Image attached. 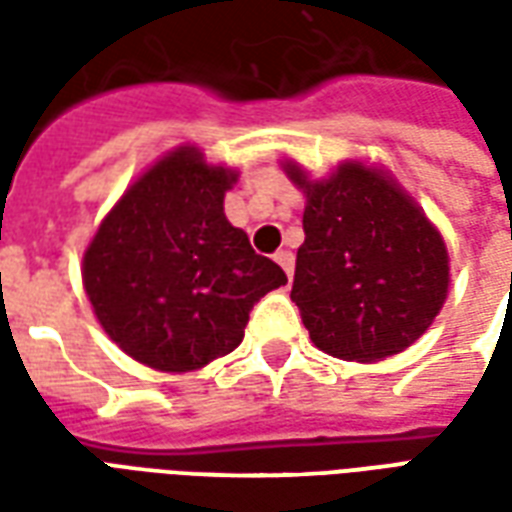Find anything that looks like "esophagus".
<instances>
[{
    "instance_id": "obj_1",
    "label": "esophagus",
    "mask_w": 512,
    "mask_h": 512,
    "mask_svg": "<svg viewBox=\"0 0 512 512\" xmlns=\"http://www.w3.org/2000/svg\"><path fill=\"white\" fill-rule=\"evenodd\" d=\"M274 260H277L279 266L285 268V274H288V279L293 277V263H296V260H293V252H290V249H279L277 255H274Z\"/></svg>"
}]
</instances>
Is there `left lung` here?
<instances>
[{"label":"left lung","mask_w":512,"mask_h":512,"mask_svg":"<svg viewBox=\"0 0 512 512\" xmlns=\"http://www.w3.org/2000/svg\"><path fill=\"white\" fill-rule=\"evenodd\" d=\"M304 189V244L290 299L312 343L345 362L400 354L439 315L450 260L439 230L376 169L343 164Z\"/></svg>","instance_id":"obj_1"}]
</instances>
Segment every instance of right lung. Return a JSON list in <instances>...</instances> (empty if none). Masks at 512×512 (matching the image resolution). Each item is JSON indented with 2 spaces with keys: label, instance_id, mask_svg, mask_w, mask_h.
Listing matches in <instances>:
<instances>
[{
  "label": "right lung",
  "instance_id": "obj_1",
  "mask_svg": "<svg viewBox=\"0 0 512 512\" xmlns=\"http://www.w3.org/2000/svg\"><path fill=\"white\" fill-rule=\"evenodd\" d=\"M235 175L180 147L123 194L84 255V290L128 356L186 373L230 354L285 271L224 216Z\"/></svg>",
  "mask_w": 512,
  "mask_h": 512
}]
</instances>
